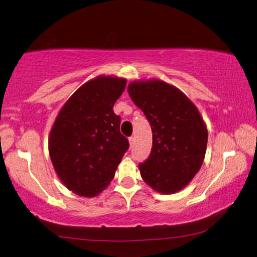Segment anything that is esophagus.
Instances as JSON below:
<instances>
[{"label": "esophagus", "instance_id": "esophagus-1", "mask_svg": "<svg viewBox=\"0 0 257 257\" xmlns=\"http://www.w3.org/2000/svg\"><path fill=\"white\" fill-rule=\"evenodd\" d=\"M129 144H130V146H133L134 144H135V136L129 137Z\"/></svg>", "mask_w": 257, "mask_h": 257}]
</instances>
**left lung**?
Instances as JSON below:
<instances>
[{"label":"left lung","mask_w":257,"mask_h":257,"mask_svg":"<svg viewBox=\"0 0 257 257\" xmlns=\"http://www.w3.org/2000/svg\"><path fill=\"white\" fill-rule=\"evenodd\" d=\"M128 92L152 129L151 154L138 165L142 178L160 193L181 191L206 154L208 132L200 113L180 89L160 80L135 81Z\"/></svg>","instance_id":"obj_1"}]
</instances>
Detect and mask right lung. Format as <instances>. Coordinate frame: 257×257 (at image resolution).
Returning <instances> with one entry per match:
<instances>
[{
	"mask_svg": "<svg viewBox=\"0 0 257 257\" xmlns=\"http://www.w3.org/2000/svg\"><path fill=\"white\" fill-rule=\"evenodd\" d=\"M127 81L98 76L70 97L57 116L49 138V154L68 190L92 198L106 189L129 142L120 133L121 117L113 105Z\"/></svg>",
	"mask_w": 257,
	"mask_h": 257,
	"instance_id": "add662e5",
	"label": "right lung"
}]
</instances>
